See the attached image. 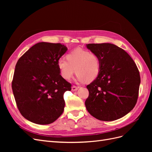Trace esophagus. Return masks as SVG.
Masks as SVG:
<instances>
[{
	"label": "esophagus",
	"mask_w": 152,
	"mask_h": 152,
	"mask_svg": "<svg viewBox=\"0 0 152 152\" xmlns=\"http://www.w3.org/2000/svg\"><path fill=\"white\" fill-rule=\"evenodd\" d=\"M79 87L73 86L72 87V90L73 91H77V89H79Z\"/></svg>",
	"instance_id": "34e87169"
}]
</instances>
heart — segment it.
Returning <instances> with one entry per match:
<instances>
[{
	"label": "heart",
	"instance_id": "heart-1",
	"mask_svg": "<svg viewBox=\"0 0 152 152\" xmlns=\"http://www.w3.org/2000/svg\"><path fill=\"white\" fill-rule=\"evenodd\" d=\"M66 59H58L57 65L61 77L70 80L74 72L77 80L83 82L86 80L91 82L96 79L100 71V59L96 54L82 49H76L68 53ZM75 70H74V69Z\"/></svg>",
	"mask_w": 152,
	"mask_h": 152
}]
</instances>
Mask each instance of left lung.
<instances>
[{
  "mask_svg": "<svg viewBox=\"0 0 152 152\" xmlns=\"http://www.w3.org/2000/svg\"><path fill=\"white\" fill-rule=\"evenodd\" d=\"M87 48L100 59L96 79L87 86L88 112L103 121L125 116L135 107L138 97L140 75L134 61L125 50L110 44H89Z\"/></svg>",
  "mask_w": 152,
  "mask_h": 152,
  "instance_id": "8db88e82",
  "label": "left lung"
}]
</instances>
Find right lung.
Returning a JSON list of instances; mask_svg holds the SVG:
<instances>
[{"mask_svg":"<svg viewBox=\"0 0 152 152\" xmlns=\"http://www.w3.org/2000/svg\"><path fill=\"white\" fill-rule=\"evenodd\" d=\"M67 49L59 43L39 42L18 59L12 89L18 110L28 121L45 125L63 113V94L72 86L60 75L57 63Z\"/></svg>","mask_w":152,"mask_h":152,"instance_id":"right-lung-1","label":"right lung"}]
</instances>
